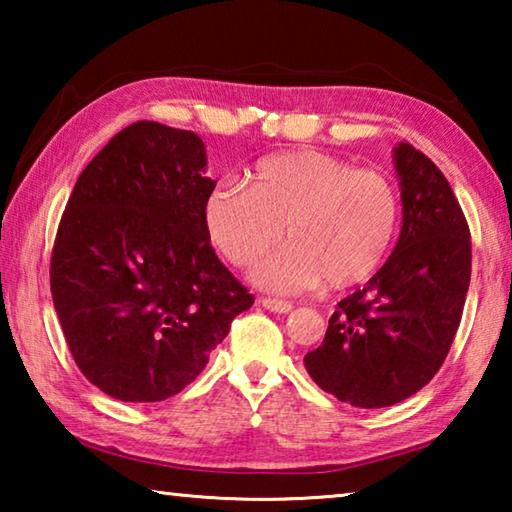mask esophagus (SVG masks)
Segmentation results:
<instances>
[{"label": "esophagus", "instance_id": "1", "mask_svg": "<svg viewBox=\"0 0 512 512\" xmlns=\"http://www.w3.org/2000/svg\"><path fill=\"white\" fill-rule=\"evenodd\" d=\"M262 307L268 311H275V314H289L293 309L291 302H284V300H275V298H262Z\"/></svg>", "mask_w": 512, "mask_h": 512}]
</instances>
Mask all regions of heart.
Masks as SVG:
<instances>
[{
  "label": "heart",
  "mask_w": 512,
  "mask_h": 512,
  "mask_svg": "<svg viewBox=\"0 0 512 512\" xmlns=\"http://www.w3.org/2000/svg\"><path fill=\"white\" fill-rule=\"evenodd\" d=\"M400 221V196L384 173L320 151L268 155L246 189L216 185L203 201L205 232L235 266H250L280 235L289 239L253 271L257 287L300 293L327 280L345 289L384 262Z\"/></svg>",
  "instance_id": "b5f03b06"
}]
</instances>
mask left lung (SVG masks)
Returning <instances> with one entry per match:
<instances>
[{
  "label": "left lung",
  "instance_id": "left-lung-1",
  "mask_svg": "<svg viewBox=\"0 0 512 512\" xmlns=\"http://www.w3.org/2000/svg\"><path fill=\"white\" fill-rule=\"evenodd\" d=\"M402 230L386 264L339 302L325 341L305 354L309 377L341 402L381 409L427 386L461 323L472 273L470 228L436 164L393 149Z\"/></svg>",
  "mask_w": 512,
  "mask_h": 512
}]
</instances>
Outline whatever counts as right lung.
Instances as JSON below:
<instances>
[{"label": "right lung", "mask_w": 512, "mask_h": 512, "mask_svg": "<svg viewBox=\"0 0 512 512\" xmlns=\"http://www.w3.org/2000/svg\"><path fill=\"white\" fill-rule=\"evenodd\" d=\"M192 131L137 121L83 169L51 253V296L76 366L121 402H162L201 375L255 298L203 223L216 187Z\"/></svg>", "instance_id": "right-lung-1"}]
</instances>
